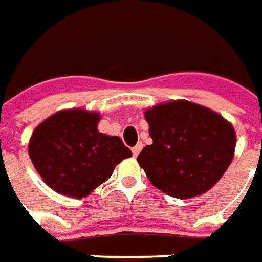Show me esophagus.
I'll list each match as a JSON object with an SVG mask.
<instances>
[{"instance_id": "1", "label": "esophagus", "mask_w": 262, "mask_h": 262, "mask_svg": "<svg viewBox=\"0 0 262 262\" xmlns=\"http://www.w3.org/2000/svg\"><path fill=\"white\" fill-rule=\"evenodd\" d=\"M141 148H143V144L140 143V144H137L136 147H133V155H134V157L138 156V153L141 151Z\"/></svg>"}]
</instances>
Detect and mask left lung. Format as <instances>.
<instances>
[{"instance_id":"obj_1","label":"left lung","mask_w":262,"mask_h":262,"mask_svg":"<svg viewBox=\"0 0 262 262\" xmlns=\"http://www.w3.org/2000/svg\"><path fill=\"white\" fill-rule=\"evenodd\" d=\"M153 144L137 157L150 182L188 200L216 185L235 156L232 124L206 106L172 100L144 111Z\"/></svg>"}]
</instances>
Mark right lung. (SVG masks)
Here are the masks:
<instances>
[{
    "label": "right lung",
    "mask_w": 262,
    "mask_h": 262,
    "mask_svg": "<svg viewBox=\"0 0 262 262\" xmlns=\"http://www.w3.org/2000/svg\"><path fill=\"white\" fill-rule=\"evenodd\" d=\"M99 112L59 111L36 126L29 156L46 185L61 195L83 198L106 182L118 163L133 156L116 136L99 133Z\"/></svg>",
    "instance_id": "right-lung-1"
}]
</instances>
